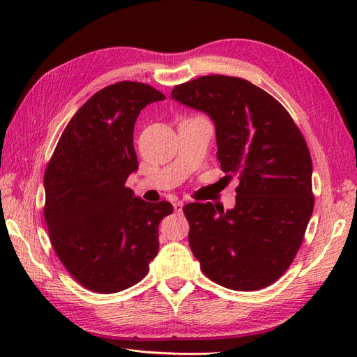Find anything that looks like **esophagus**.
Segmentation results:
<instances>
[{"instance_id":"esophagus-1","label":"esophagus","mask_w":357,"mask_h":357,"mask_svg":"<svg viewBox=\"0 0 357 357\" xmlns=\"http://www.w3.org/2000/svg\"><path fill=\"white\" fill-rule=\"evenodd\" d=\"M183 207H184V202H181V201L173 204V208H174V211H178V213H181V211H183Z\"/></svg>"}]
</instances>
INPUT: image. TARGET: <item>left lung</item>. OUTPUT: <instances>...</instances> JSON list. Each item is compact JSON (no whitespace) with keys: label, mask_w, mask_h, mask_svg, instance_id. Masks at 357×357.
<instances>
[{"label":"left lung","mask_w":357,"mask_h":357,"mask_svg":"<svg viewBox=\"0 0 357 357\" xmlns=\"http://www.w3.org/2000/svg\"><path fill=\"white\" fill-rule=\"evenodd\" d=\"M172 100L210 116L221 169L239 179L233 208L184 207L201 270L230 290L268 287L290 267L313 213L304 136L275 98L242 78L201 77L174 87Z\"/></svg>","instance_id":"8db88e82"}]
</instances>
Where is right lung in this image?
I'll return each mask as SVG.
<instances>
[{
	"mask_svg": "<svg viewBox=\"0 0 357 357\" xmlns=\"http://www.w3.org/2000/svg\"><path fill=\"white\" fill-rule=\"evenodd\" d=\"M165 96L121 81L75 113L44 173V218L53 250L81 285L118 293L149 273L159 250L158 227L170 202L142 201L126 181L138 170L136 118Z\"/></svg>",
	"mask_w": 357,
	"mask_h": 357,
	"instance_id": "obj_1",
	"label": "right lung"
}]
</instances>
